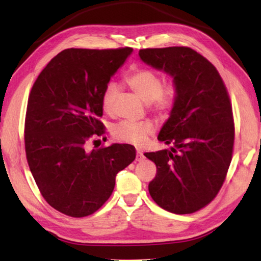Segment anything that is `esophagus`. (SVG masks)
<instances>
[{"label": "esophagus", "mask_w": 261, "mask_h": 261, "mask_svg": "<svg viewBox=\"0 0 261 261\" xmlns=\"http://www.w3.org/2000/svg\"><path fill=\"white\" fill-rule=\"evenodd\" d=\"M141 160H144V154H143V152H140V151H137V155H136V161H138V162H140Z\"/></svg>", "instance_id": "34e87169"}]
</instances>
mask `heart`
<instances>
[{
  "instance_id": "heart-1",
  "label": "heart",
  "mask_w": 261,
  "mask_h": 261,
  "mask_svg": "<svg viewBox=\"0 0 261 261\" xmlns=\"http://www.w3.org/2000/svg\"><path fill=\"white\" fill-rule=\"evenodd\" d=\"M125 83L145 103H154L159 112H168L175 102L176 87L173 84L162 88V79L156 72L147 69H140L130 72L125 77ZM118 88L110 84L102 95V107L105 112L113 110ZM153 125L148 122H121L114 126L113 135L116 139L124 143L140 145L146 140L148 135L153 134Z\"/></svg>"
}]
</instances>
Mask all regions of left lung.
Returning <instances> with one entry per match:
<instances>
[{"mask_svg": "<svg viewBox=\"0 0 261 261\" xmlns=\"http://www.w3.org/2000/svg\"><path fill=\"white\" fill-rule=\"evenodd\" d=\"M138 54L173 78L177 92L158 136L170 148L144 153L158 169L149 194L168 212L193 213L214 199L230 166L235 131L226 86L214 65L191 48H148Z\"/></svg>", "mask_w": 261, "mask_h": 261, "instance_id": "1", "label": "left lung"}]
</instances>
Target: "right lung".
<instances>
[{"label":"right lung","mask_w":261,"mask_h":261,"mask_svg":"<svg viewBox=\"0 0 261 261\" xmlns=\"http://www.w3.org/2000/svg\"><path fill=\"white\" fill-rule=\"evenodd\" d=\"M132 48L57 54L31 90L25 121L26 158L46 201L73 218L93 214L112 196L118 171L136 159L129 144L88 151L103 134L102 95Z\"/></svg>","instance_id":"obj_1"}]
</instances>
